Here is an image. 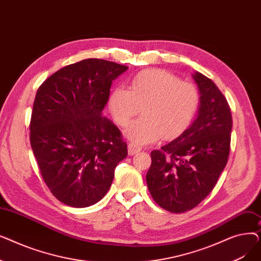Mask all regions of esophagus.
I'll use <instances>...</instances> for the list:
<instances>
[{
    "instance_id": "esophagus-1",
    "label": "esophagus",
    "mask_w": 261,
    "mask_h": 261,
    "mask_svg": "<svg viewBox=\"0 0 261 261\" xmlns=\"http://www.w3.org/2000/svg\"><path fill=\"white\" fill-rule=\"evenodd\" d=\"M142 150V147H140V146H138V145H135V144H133V143H130L129 145H128V152H129V155H134V154H136L138 152H140Z\"/></svg>"
}]
</instances>
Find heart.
Wrapping results in <instances>:
<instances>
[{
	"instance_id": "obj_1",
	"label": "heart",
	"mask_w": 261,
	"mask_h": 261,
	"mask_svg": "<svg viewBox=\"0 0 261 261\" xmlns=\"http://www.w3.org/2000/svg\"><path fill=\"white\" fill-rule=\"evenodd\" d=\"M129 88H114L108 105L120 127L128 126L143 108L144 117L126 130L127 138L136 144L174 139L191 125L198 113L197 88L167 71L152 68L140 72L131 78Z\"/></svg>"
}]
</instances>
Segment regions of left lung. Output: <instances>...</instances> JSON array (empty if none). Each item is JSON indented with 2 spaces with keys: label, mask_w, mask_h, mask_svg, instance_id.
Returning a JSON list of instances; mask_svg holds the SVG:
<instances>
[{
  "label": "left lung",
  "mask_w": 261,
  "mask_h": 261,
  "mask_svg": "<svg viewBox=\"0 0 261 261\" xmlns=\"http://www.w3.org/2000/svg\"><path fill=\"white\" fill-rule=\"evenodd\" d=\"M200 91L196 120L179 138L151 152L146 181L153 200L170 213L196 207L214 189L230 147L232 119L224 95L199 72L193 75Z\"/></svg>",
  "instance_id": "left-lung-1"
}]
</instances>
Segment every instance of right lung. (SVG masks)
<instances>
[{
  "label": "right lung",
  "instance_id": "right-lung-1",
  "mask_svg": "<svg viewBox=\"0 0 261 261\" xmlns=\"http://www.w3.org/2000/svg\"><path fill=\"white\" fill-rule=\"evenodd\" d=\"M128 66L85 59L62 67L37 91L31 145L50 193L68 206L100 201L128 155L119 129L103 116L113 80Z\"/></svg>",
  "mask_w": 261,
  "mask_h": 261
}]
</instances>
